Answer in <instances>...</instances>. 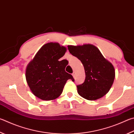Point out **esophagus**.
I'll return each mask as SVG.
<instances>
[{"label":"esophagus","mask_w":134,"mask_h":134,"mask_svg":"<svg viewBox=\"0 0 134 134\" xmlns=\"http://www.w3.org/2000/svg\"><path fill=\"white\" fill-rule=\"evenodd\" d=\"M72 76H73V77L74 78V77H75V72H72Z\"/></svg>","instance_id":"1"}]
</instances>
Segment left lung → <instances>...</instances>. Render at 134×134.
I'll use <instances>...</instances> for the list:
<instances>
[{
  "label": "left lung",
  "mask_w": 134,
  "mask_h": 134,
  "mask_svg": "<svg viewBox=\"0 0 134 134\" xmlns=\"http://www.w3.org/2000/svg\"><path fill=\"white\" fill-rule=\"evenodd\" d=\"M70 53L77 57L85 70L86 79L77 86L80 96L88 100H96L108 93L114 81L115 69L96 46L86 44L82 46H68Z\"/></svg>",
  "instance_id": "8db88e82"
}]
</instances>
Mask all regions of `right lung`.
<instances>
[{
  "label": "right lung",
  "mask_w": 134,
  "mask_h": 134,
  "mask_svg": "<svg viewBox=\"0 0 134 134\" xmlns=\"http://www.w3.org/2000/svg\"><path fill=\"white\" fill-rule=\"evenodd\" d=\"M67 48L58 43L43 45L29 63L26 79L31 91L42 100H53L62 94L63 88L72 75L65 71L66 60L60 61Z\"/></svg>",
  "instance_id": "add662e5"
}]
</instances>
